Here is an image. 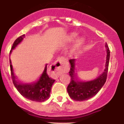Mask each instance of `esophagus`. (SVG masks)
<instances>
[{
  "label": "esophagus",
  "mask_w": 124,
  "mask_h": 124,
  "mask_svg": "<svg viewBox=\"0 0 124 124\" xmlns=\"http://www.w3.org/2000/svg\"><path fill=\"white\" fill-rule=\"evenodd\" d=\"M65 60H66V59L64 57H59L54 62L53 65H52V68L55 71V77H56V78L59 77L60 75L61 70H62V65L64 63Z\"/></svg>",
  "instance_id": "obj_1"
}]
</instances>
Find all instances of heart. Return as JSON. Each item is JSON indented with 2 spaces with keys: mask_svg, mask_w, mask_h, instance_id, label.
<instances>
[{
  "mask_svg": "<svg viewBox=\"0 0 124 124\" xmlns=\"http://www.w3.org/2000/svg\"><path fill=\"white\" fill-rule=\"evenodd\" d=\"M76 35L75 34H73L72 35V38L75 37H76ZM82 42H83V40H82V39H78V40L77 41L76 45H75V48H79V46H80V45H82Z\"/></svg>",
  "mask_w": 124,
  "mask_h": 124,
  "instance_id": "1",
  "label": "heart"
}]
</instances>
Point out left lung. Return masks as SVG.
<instances>
[{
	"label": "left lung",
	"instance_id": "1",
	"mask_svg": "<svg viewBox=\"0 0 124 124\" xmlns=\"http://www.w3.org/2000/svg\"><path fill=\"white\" fill-rule=\"evenodd\" d=\"M106 47L107 49L106 68L101 75L93 80L86 82L79 80L75 72V59H71L69 60L71 66L69 72L71 81L67 87V91L72 99L80 101L87 100L94 96L104 86L107 77L110 55V51L107 43Z\"/></svg>",
	"mask_w": 124,
	"mask_h": 124
}]
</instances>
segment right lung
Here are the masks:
<instances>
[{"mask_svg": "<svg viewBox=\"0 0 124 124\" xmlns=\"http://www.w3.org/2000/svg\"><path fill=\"white\" fill-rule=\"evenodd\" d=\"M25 35L23 34L16 39L13 44L12 49L10 51V54L12 52L13 49H15L16 46L22 41ZM10 63L11 75H12L13 83L18 92L23 96L30 100L37 102H43L49 99L50 96L51 87L55 82V80L49 78L46 73L47 64L45 65L43 73L36 82L31 83H23L17 79L15 75L13 70L12 65H11L12 62L10 59Z\"/></svg>", "mask_w": 124, "mask_h": 124, "instance_id": "right-lung-1", "label": "right lung"}]
</instances>
